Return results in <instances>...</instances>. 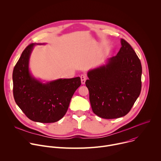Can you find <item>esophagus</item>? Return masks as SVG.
<instances>
[{"label":"esophagus","instance_id":"1","mask_svg":"<svg viewBox=\"0 0 161 161\" xmlns=\"http://www.w3.org/2000/svg\"><path fill=\"white\" fill-rule=\"evenodd\" d=\"M80 78H81V84H83V85L85 84V81H86V79H87L86 76L85 75H81V76H80Z\"/></svg>","mask_w":161,"mask_h":161}]
</instances>
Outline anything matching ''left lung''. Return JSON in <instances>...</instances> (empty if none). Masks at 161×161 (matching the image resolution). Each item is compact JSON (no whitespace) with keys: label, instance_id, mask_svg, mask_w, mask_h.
Returning a JSON list of instances; mask_svg holds the SVG:
<instances>
[{"label":"left lung","instance_id":"obj_1","mask_svg":"<svg viewBox=\"0 0 161 161\" xmlns=\"http://www.w3.org/2000/svg\"><path fill=\"white\" fill-rule=\"evenodd\" d=\"M121 48L106 64L88 71L85 84L93 112L103 119L125 116L142 90V67L131 46L121 39Z\"/></svg>","mask_w":161,"mask_h":161}]
</instances>
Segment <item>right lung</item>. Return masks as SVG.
I'll return each mask as SVG.
<instances>
[{
  "mask_svg": "<svg viewBox=\"0 0 161 161\" xmlns=\"http://www.w3.org/2000/svg\"><path fill=\"white\" fill-rule=\"evenodd\" d=\"M35 45L28 46L14 67V99L30 120L56 122L65 115L74 93L81 85V80L80 77L60 78L42 83L34 78L29 70V60Z\"/></svg>",
  "mask_w": 161,
  "mask_h": 161,
  "instance_id": "right-lung-1",
  "label": "right lung"
}]
</instances>
